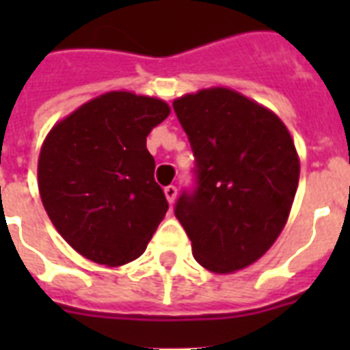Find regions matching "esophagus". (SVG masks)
<instances>
[{
  "label": "esophagus",
  "instance_id": "1",
  "mask_svg": "<svg viewBox=\"0 0 350 350\" xmlns=\"http://www.w3.org/2000/svg\"><path fill=\"white\" fill-rule=\"evenodd\" d=\"M176 194H178V189H176V185H167V187H165V196H167L169 203H174Z\"/></svg>",
  "mask_w": 350,
  "mask_h": 350
}]
</instances>
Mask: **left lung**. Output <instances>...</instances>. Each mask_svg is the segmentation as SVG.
Wrapping results in <instances>:
<instances>
[{"label": "left lung", "instance_id": "left-lung-1", "mask_svg": "<svg viewBox=\"0 0 350 350\" xmlns=\"http://www.w3.org/2000/svg\"><path fill=\"white\" fill-rule=\"evenodd\" d=\"M194 154V185L174 214L192 254L213 272L239 271L271 249L287 224L299 161L282 120L229 89L172 103Z\"/></svg>", "mask_w": 350, "mask_h": 350}]
</instances>
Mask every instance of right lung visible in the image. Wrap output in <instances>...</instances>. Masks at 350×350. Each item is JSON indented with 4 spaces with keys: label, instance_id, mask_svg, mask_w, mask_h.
<instances>
[{
    "label": "right lung",
    "instance_id": "obj_1",
    "mask_svg": "<svg viewBox=\"0 0 350 350\" xmlns=\"http://www.w3.org/2000/svg\"><path fill=\"white\" fill-rule=\"evenodd\" d=\"M169 105L132 92L85 103L46 136L38 181L49 218L87 260L118 267L136 260L169 203L154 180L147 136Z\"/></svg>",
    "mask_w": 350,
    "mask_h": 350
}]
</instances>
